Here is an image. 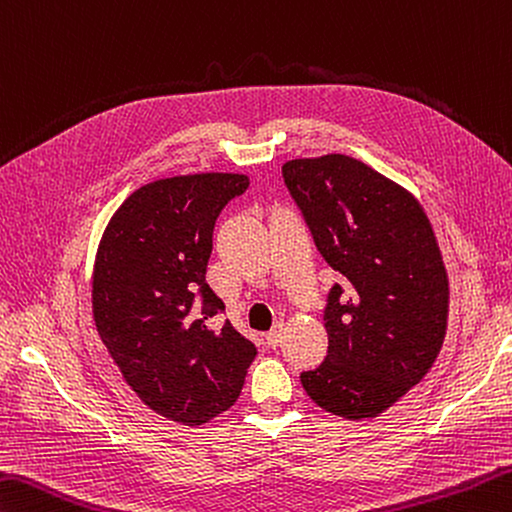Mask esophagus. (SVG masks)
<instances>
[{
  "label": "esophagus",
  "mask_w": 512,
  "mask_h": 512,
  "mask_svg": "<svg viewBox=\"0 0 512 512\" xmlns=\"http://www.w3.org/2000/svg\"><path fill=\"white\" fill-rule=\"evenodd\" d=\"M282 337H284V324L277 322L273 328H270V333H266V344L270 348H277L282 344Z\"/></svg>",
  "instance_id": "esophagus-1"
}]
</instances>
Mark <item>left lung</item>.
Wrapping results in <instances>:
<instances>
[{"mask_svg":"<svg viewBox=\"0 0 512 512\" xmlns=\"http://www.w3.org/2000/svg\"><path fill=\"white\" fill-rule=\"evenodd\" d=\"M282 177L326 264L344 275L324 306L328 355L299 379L346 419L384 413L444 344L448 277L413 195L346 155L293 159Z\"/></svg>","mask_w":512,"mask_h":512,"instance_id":"obj_1","label":"left lung"}]
</instances>
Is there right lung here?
I'll list each match as a JSON object with an SVG mask.
<instances>
[{"label": "right lung", "mask_w": 512, "mask_h": 512, "mask_svg": "<svg viewBox=\"0 0 512 512\" xmlns=\"http://www.w3.org/2000/svg\"><path fill=\"white\" fill-rule=\"evenodd\" d=\"M246 175L202 173L135 190L106 226L93 273L97 333L126 384L157 415L202 426L242 393L255 344L213 322V228Z\"/></svg>", "instance_id": "right-lung-1"}]
</instances>
